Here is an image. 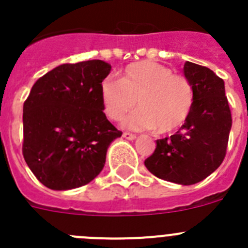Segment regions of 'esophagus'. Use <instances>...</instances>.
<instances>
[{
    "mask_svg": "<svg viewBox=\"0 0 248 248\" xmlns=\"http://www.w3.org/2000/svg\"><path fill=\"white\" fill-rule=\"evenodd\" d=\"M123 137L128 140H134L135 138H137V135L133 134V133H128V131H125V133H123Z\"/></svg>",
    "mask_w": 248,
    "mask_h": 248,
    "instance_id": "obj_1",
    "label": "esophagus"
}]
</instances>
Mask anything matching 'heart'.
<instances>
[{
	"label": "heart",
	"mask_w": 248,
	"mask_h": 248,
	"mask_svg": "<svg viewBox=\"0 0 248 248\" xmlns=\"http://www.w3.org/2000/svg\"><path fill=\"white\" fill-rule=\"evenodd\" d=\"M104 110L120 120L138 105L139 110L124 120L130 129H155L159 134L180 128L191 113L194 88L186 77L155 62L131 63L120 79L108 77L100 87Z\"/></svg>",
	"instance_id": "obj_1"
}]
</instances>
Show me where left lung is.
<instances>
[{
  "instance_id": "8db88e82",
  "label": "left lung",
  "mask_w": 248,
  "mask_h": 248,
  "mask_svg": "<svg viewBox=\"0 0 248 248\" xmlns=\"http://www.w3.org/2000/svg\"><path fill=\"white\" fill-rule=\"evenodd\" d=\"M184 74L194 88L191 113L174 135L156 140L155 151L144 164L159 179L192 185L212 174L225 159L232 118L220 77L191 62L185 63Z\"/></svg>"
}]
</instances>
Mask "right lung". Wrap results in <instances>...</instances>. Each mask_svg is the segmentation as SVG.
<instances>
[{"mask_svg":"<svg viewBox=\"0 0 248 248\" xmlns=\"http://www.w3.org/2000/svg\"><path fill=\"white\" fill-rule=\"evenodd\" d=\"M111 65L100 59L58 65L33 84L23 104L22 153L48 189L71 190L102 171L122 131L107 119L100 87Z\"/></svg>","mask_w":248,"mask_h":248,"instance_id":"right-lung-1","label":"right lung"}]
</instances>
